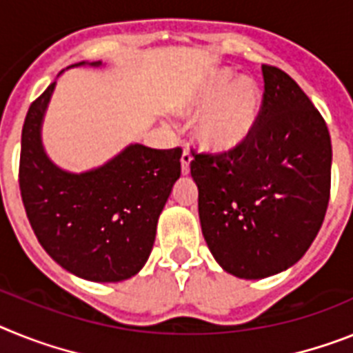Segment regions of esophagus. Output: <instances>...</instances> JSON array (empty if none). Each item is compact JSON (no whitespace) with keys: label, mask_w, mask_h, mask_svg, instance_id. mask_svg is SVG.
<instances>
[{"label":"esophagus","mask_w":353,"mask_h":353,"mask_svg":"<svg viewBox=\"0 0 353 353\" xmlns=\"http://www.w3.org/2000/svg\"><path fill=\"white\" fill-rule=\"evenodd\" d=\"M190 161H192V154H190L188 149H183V156H181V170L183 174H188L190 172Z\"/></svg>","instance_id":"esophagus-1"}]
</instances>
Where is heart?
<instances>
[{
  "instance_id": "heart-1",
  "label": "heart",
  "mask_w": 353,
  "mask_h": 353,
  "mask_svg": "<svg viewBox=\"0 0 353 353\" xmlns=\"http://www.w3.org/2000/svg\"><path fill=\"white\" fill-rule=\"evenodd\" d=\"M204 108L195 122L199 140L211 149H232L243 142L257 122L261 94L252 79H238L223 70L208 79L186 103Z\"/></svg>"
}]
</instances>
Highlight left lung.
<instances>
[{
	"instance_id": "left-lung-1",
	"label": "left lung",
	"mask_w": 353,
	"mask_h": 353,
	"mask_svg": "<svg viewBox=\"0 0 353 353\" xmlns=\"http://www.w3.org/2000/svg\"><path fill=\"white\" fill-rule=\"evenodd\" d=\"M252 133L222 152L192 149L199 219L225 272L263 279L295 265L323 223L332 145L321 113L283 69L263 65Z\"/></svg>"
}]
</instances>
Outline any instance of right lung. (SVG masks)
I'll use <instances>...</instances> for the list:
<instances>
[{"instance_id":"right-lung-1","label":"right lung","mask_w":353,"mask_h":353,"mask_svg":"<svg viewBox=\"0 0 353 353\" xmlns=\"http://www.w3.org/2000/svg\"><path fill=\"white\" fill-rule=\"evenodd\" d=\"M53 88L30 104L21 137L19 190L33 232L46 252L78 277L96 283L133 277L152 250L158 216L181 176L183 149L134 143L90 172L60 170L41 143Z\"/></svg>"}]
</instances>
